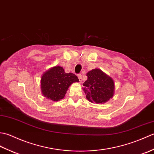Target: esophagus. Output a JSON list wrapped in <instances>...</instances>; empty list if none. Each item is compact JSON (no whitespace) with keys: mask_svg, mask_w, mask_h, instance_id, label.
<instances>
[{"mask_svg":"<svg viewBox=\"0 0 154 154\" xmlns=\"http://www.w3.org/2000/svg\"><path fill=\"white\" fill-rule=\"evenodd\" d=\"M77 77H78V78H79L80 83L82 82V75H81V74H78L77 75Z\"/></svg>","mask_w":154,"mask_h":154,"instance_id":"34e87169","label":"esophagus"}]
</instances>
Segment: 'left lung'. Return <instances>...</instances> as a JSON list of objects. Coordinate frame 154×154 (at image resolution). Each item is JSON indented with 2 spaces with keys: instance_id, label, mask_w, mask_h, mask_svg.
<instances>
[{
  "instance_id": "obj_1",
  "label": "left lung",
  "mask_w": 154,
  "mask_h": 154,
  "mask_svg": "<svg viewBox=\"0 0 154 154\" xmlns=\"http://www.w3.org/2000/svg\"><path fill=\"white\" fill-rule=\"evenodd\" d=\"M87 80L83 84L87 99L91 103L103 104L114 96V80L100 69H94L87 73Z\"/></svg>"
}]
</instances>
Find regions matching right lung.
Segmentation results:
<instances>
[{"label":"right lung","mask_w":154,"mask_h":154,"mask_svg":"<svg viewBox=\"0 0 154 154\" xmlns=\"http://www.w3.org/2000/svg\"><path fill=\"white\" fill-rule=\"evenodd\" d=\"M79 81L75 74L67 73L62 67L54 66L42 74L40 80L41 92L46 99L59 101L65 97L72 83Z\"/></svg>","instance_id":"add662e5"}]
</instances>
